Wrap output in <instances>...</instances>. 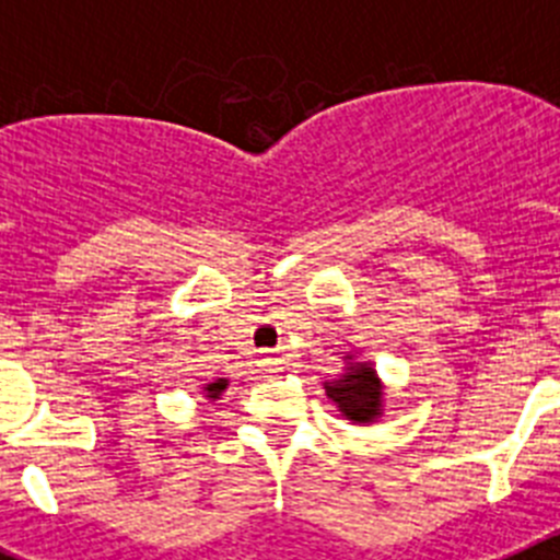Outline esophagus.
<instances>
[{
	"label": "esophagus",
	"mask_w": 560,
	"mask_h": 560,
	"mask_svg": "<svg viewBox=\"0 0 560 560\" xmlns=\"http://www.w3.org/2000/svg\"><path fill=\"white\" fill-rule=\"evenodd\" d=\"M257 370L266 375L280 373V370H283V355L275 353V350H264V353H260V359H257Z\"/></svg>",
	"instance_id": "1"
}]
</instances>
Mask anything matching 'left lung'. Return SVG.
Here are the masks:
<instances>
[{
    "label": "left lung",
    "mask_w": 560,
    "mask_h": 560,
    "mask_svg": "<svg viewBox=\"0 0 560 560\" xmlns=\"http://www.w3.org/2000/svg\"><path fill=\"white\" fill-rule=\"evenodd\" d=\"M325 393L339 404V409L355 423H370L381 409V389L375 373L368 364H355L339 381L325 384Z\"/></svg>",
    "instance_id": "8db88e82"
}]
</instances>
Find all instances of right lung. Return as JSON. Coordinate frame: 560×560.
Here are the masks:
<instances>
[{"label":"right lung","mask_w":560,"mask_h":560,"mask_svg":"<svg viewBox=\"0 0 560 560\" xmlns=\"http://www.w3.org/2000/svg\"><path fill=\"white\" fill-rule=\"evenodd\" d=\"M224 389H226V381L219 378L215 384H207L205 393H207V398H219V393H224Z\"/></svg>","instance_id":"1"}]
</instances>
